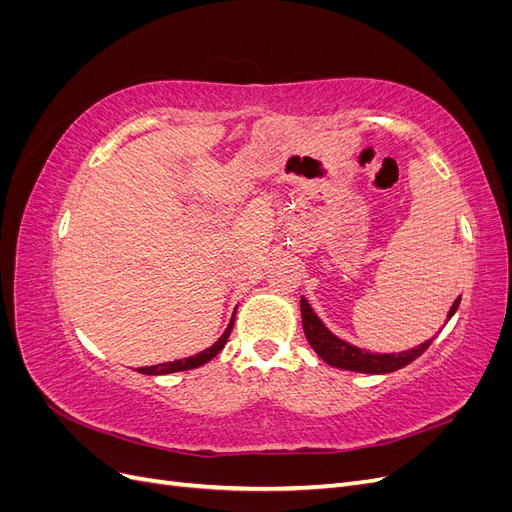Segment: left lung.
Here are the masks:
<instances>
[{
  "mask_svg": "<svg viewBox=\"0 0 512 512\" xmlns=\"http://www.w3.org/2000/svg\"><path fill=\"white\" fill-rule=\"evenodd\" d=\"M461 299H455L448 318H453L457 312ZM301 316H303V331L309 346L316 350V354L324 363H329L339 369H350V371H361V374H389V371H397L406 367L414 359H418L433 342V337L416 346L412 350L395 352V354H371L363 348H356L344 339L335 337L327 327H324L322 320L314 314V309L309 307L305 297H301Z\"/></svg>",
  "mask_w": 512,
  "mask_h": 512,
  "instance_id": "left-lung-1",
  "label": "left lung"
}]
</instances>
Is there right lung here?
<instances>
[{
	"instance_id": "1",
	"label": "right lung",
	"mask_w": 512,
	"mask_h": 512,
	"mask_svg": "<svg viewBox=\"0 0 512 512\" xmlns=\"http://www.w3.org/2000/svg\"><path fill=\"white\" fill-rule=\"evenodd\" d=\"M232 327H235V314H232V318L228 322L226 331L222 333V337L211 348L198 352L194 356H188V359H181V361H170V363H160V365H151V367H138V371H141V374H147V376H162V374H173V371H185V369H194V367L205 365V363H209L213 359L215 354H220V350L228 342Z\"/></svg>"
}]
</instances>
